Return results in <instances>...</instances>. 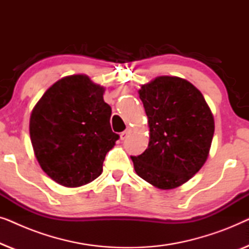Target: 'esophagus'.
<instances>
[{
  "instance_id": "1",
  "label": "esophagus",
  "mask_w": 249,
  "mask_h": 249,
  "mask_svg": "<svg viewBox=\"0 0 249 249\" xmlns=\"http://www.w3.org/2000/svg\"><path fill=\"white\" fill-rule=\"evenodd\" d=\"M131 134V129L130 128H128V129H125V130L124 131V132H121V135H120V138H121V141H124L125 138L128 137L129 135Z\"/></svg>"
}]
</instances>
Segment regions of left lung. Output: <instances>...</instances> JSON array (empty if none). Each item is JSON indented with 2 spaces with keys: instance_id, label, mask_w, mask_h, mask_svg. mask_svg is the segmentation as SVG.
Segmentation results:
<instances>
[{
  "instance_id": "left-lung-1",
  "label": "left lung",
  "mask_w": 249,
  "mask_h": 249,
  "mask_svg": "<svg viewBox=\"0 0 249 249\" xmlns=\"http://www.w3.org/2000/svg\"><path fill=\"white\" fill-rule=\"evenodd\" d=\"M148 118V147L131 156L137 175L160 189L196 175L209 156L214 119L202 93L178 77H158L139 90Z\"/></svg>"
}]
</instances>
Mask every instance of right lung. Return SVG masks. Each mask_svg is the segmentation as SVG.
Returning <instances> with one entry per match:
<instances>
[{"label": "right lung", "instance_id": "obj_1", "mask_svg": "<svg viewBox=\"0 0 249 249\" xmlns=\"http://www.w3.org/2000/svg\"><path fill=\"white\" fill-rule=\"evenodd\" d=\"M104 88L87 76L56 81L34 107L29 132L36 159L50 178L66 187L93 181L118 141L110 125Z\"/></svg>", "mask_w": 249, "mask_h": 249}]
</instances>
